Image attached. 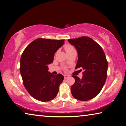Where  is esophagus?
<instances>
[{"label":"esophagus","instance_id":"34e87169","mask_svg":"<svg viewBox=\"0 0 126 126\" xmlns=\"http://www.w3.org/2000/svg\"><path fill=\"white\" fill-rule=\"evenodd\" d=\"M63 77H64V79H67V78H69V76H68L67 75H63Z\"/></svg>","mask_w":126,"mask_h":126}]
</instances>
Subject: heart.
<instances>
[{"instance_id":"heart-1","label":"heart","mask_w":126,"mask_h":126,"mask_svg":"<svg viewBox=\"0 0 126 126\" xmlns=\"http://www.w3.org/2000/svg\"><path fill=\"white\" fill-rule=\"evenodd\" d=\"M65 49L66 51V53L69 52H70V51L74 50V48L73 47V46H72L71 45H67L66 46H65Z\"/></svg>"}]
</instances>
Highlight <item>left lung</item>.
<instances>
[{
	"label": "left lung",
	"instance_id": "8db88e82",
	"mask_svg": "<svg viewBox=\"0 0 126 126\" xmlns=\"http://www.w3.org/2000/svg\"><path fill=\"white\" fill-rule=\"evenodd\" d=\"M69 43L75 47L78 60L75 69L84 70L82 79L73 75L75 83L71 87L73 96L78 100L92 99L99 93L106 82L108 62L102 47L88 37L69 39Z\"/></svg>",
	"mask_w": 126,
	"mask_h": 126
}]
</instances>
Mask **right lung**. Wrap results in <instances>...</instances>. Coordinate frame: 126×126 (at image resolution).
<instances>
[{
    "instance_id": "obj_1",
    "label": "right lung",
    "mask_w": 126,
    "mask_h": 126,
    "mask_svg": "<svg viewBox=\"0 0 126 126\" xmlns=\"http://www.w3.org/2000/svg\"><path fill=\"white\" fill-rule=\"evenodd\" d=\"M64 44V40L37 38L29 44L20 57V72L26 90L33 98L47 102L56 96L63 81L60 74L49 73L48 65Z\"/></svg>"
}]
</instances>
